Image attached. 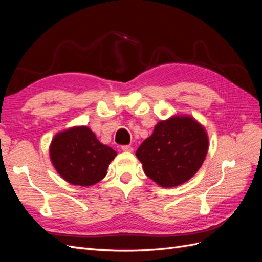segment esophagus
Returning a JSON list of instances; mask_svg holds the SVG:
<instances>
[{"mask_svg": "<svg viewBox=\"0 0 262 262\" xmlns=\"http://www.w3.org/2000/svg\"><path fill=\"white\" fill-rule=\"evenodd\" d=\"M121 148H122L123 152H133V148L131 146H129V145H124Z\"/></svg>", "mask_w": 262, "mask_h": 262, "instance_id": "obj_1", "label": "esophagus"}]
</instances>
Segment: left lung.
I'll list each match as a JSON object with an SVG mask.
<instances>
[{"instance_id":"8db88e82","label":"left lung","mask_w":262,"mask_h":262,"mask_svg":"<svg viewBox=\"0 0 262 262\" xmlns=\"http://www.w3.org/2000/svg\"><path fill=\"white\" fill-rule=\"evenodd\" d=\"M209 137L192 116L176 114L155 125L137 150L145 175L163 188L191 179L207 157Z\"/></svg>"}]
</instances>
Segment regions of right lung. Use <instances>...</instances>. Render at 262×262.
<instances>
[{
  "mask_svg": "<svg viewBox=\"0 0 262 262\" xmlns=\"http://www.w3.org/2000/svg\"><path fill=\"white\" fill-rule=\"evenodd\" d=\"M49 156L54 169L69 184L91 187L107 175L117 152L99 142L89 126L74 125L55 134Z\"/></svg>",
  "mask_w": 262,
  "mask_h": 262,
  "instance_id": "right-lung-1",
  "label": "right lung"
}]
</instances>
